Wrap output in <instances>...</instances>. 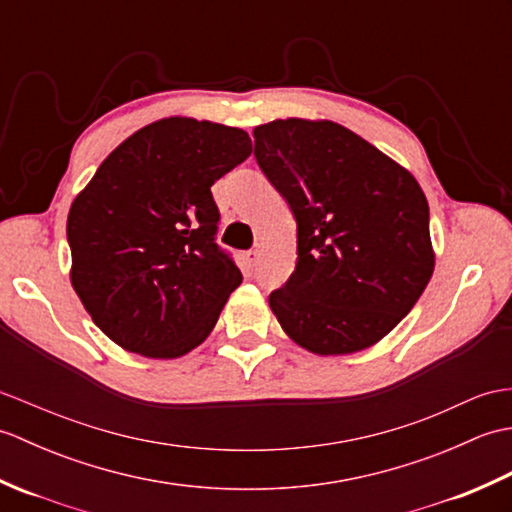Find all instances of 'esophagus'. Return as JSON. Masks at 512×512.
<instances>
[{"mask_svg": "<svg viewBox=\"0 0 512 512\" xmlns=\"http://www.w3.org/2000/svg\"><path fill=\"white\" fill-rule=\"evenodd\" d=\"M244 257H246V262H248L250 266H255V264L259 262V250H248V253H246Z\"/></svg>", "mask_w": 512, "mask_h": 512, "instance_id": "esophagus-1", "label": "esophagus"}]
</instances>
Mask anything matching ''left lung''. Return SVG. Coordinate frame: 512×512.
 I'll use <instances>...</instances> for the list:
<instances>
[{
	"label": "left lung",
	"mask_w": 512,
	"mask_h": 512,
	"mask_svg": "<svg viewBox=\"0 0 512 512\" xmlns=\"http://www.w3.org/2000/svg\"><path fill=\"white\" fill-rule=\"evenodd\" d=\"M255 158L297 220V266L268 297L281 328L319 356L367 350L407 317L436 266L418 180L332 121L253 129Z\"/></svg>",
	"instance_id": "8db88e82"
}]
</instances>
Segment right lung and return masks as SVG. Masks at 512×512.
Wrapping results in <instances>:
<instances>
[{
	"label": "right lung",
	"instance_id": "obj_1",
	"mask_svg": "<svg viewBox=\"0 0 512 512\" xmlns=\"http://www.w3.org/2000/svg\"><path fill=\"white\" fill-rule=\"evenodd\" d=\"M250 151L244 129L160 118L123 140L74 198L72 288L123 350L178 358L215 328L242 273L215 244L211 187Z\"/></svg>",
	"mask_w": 512,
	"mask_h": 512
}]
</instances>
